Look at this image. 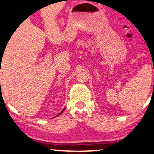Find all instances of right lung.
<instances>
[{
    "label": "right lung",
    "mask_w": 154,
    "mask_h": 154,
    "mask_svg": "<svg viewBox=\"0 0 154 154\" xmlns=\"http://www.w3.org/2000/svg\"><path fill=\"white\" fill-rule=\"evenodd\" d=\"M64 110H65V108H64V109H63V110H62V111H61V112H60V113H58V114H57V116H59V115H60V114H61V113H63V111H64Z\"/></svg>",
    "instance_id": "obj_1"
}]
</instances>
